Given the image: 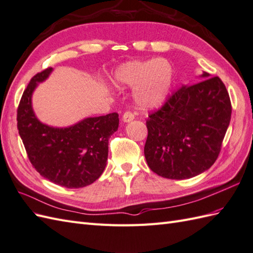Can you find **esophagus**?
<instances>
[{
    "instance_id": "esophagus-1",
    "label": "esophagus",
    "mask_w": 253,
    "mask_h": 253,
    "mask_svg": "<svg viewBox=\"0 0 253 253\" xmlns=\"http://www.w3.org/2000/svg\"><path fill=\"white\" fill-rule=\"evenodd\" d=\"M133 119H134V115L132 112H130V110H127V112H126L122 116V120L125 122H130Z\"/></svg>"
}]
</instances>
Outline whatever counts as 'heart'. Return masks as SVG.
Listing matches in <instances>:
<instances>
[{"label": "heart", "instance_id": "1", "mask_svg": "<svg viewBox=\"0 0 253 253\" xmlns=\"http://www.w3.org/2000/svg\"><path fill=\"white\" fill-rule=\"evenodd\" d=\"M171 76L173 71L169 63L160 59L132 61L121 65L116 73L118 84L138 87L135 98L143 107H155L164 101Z\"/></svg>", "mask_w": 253, "mask_h": 253}]
</instances>
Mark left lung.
<instances>
[{
  "mask_svg": "<svg viewBox=\"0 0 253 253\" xmlns=\"http://www.w3.org/2000/svg\"><path fill=\"white\" fill-rule=\"evenodd\" d=\"M183 85L150 112L144 148L150 169L168 179H187L208 169L218 159L229 127L232 105L218 76Z\"/></svg>",
  "mask_w": 253,
  "mask_h": 253,
  "instance_id": "left-lung-1",
  "label": "left lung"
}]
</instances>
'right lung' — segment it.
I'll use <instances>...</instances> for the list:
<instances>
[{"mask_svg": "<svg viewBox=\"0 0 253 253\" xmlns=\"http://www.w3.org/2000/svg\"><path fill=\"white\" fill-rule=\"evenodd\" d=\"M51 71L47 67L31 78L18 105L17 127L36 171L61 187L83 188L105 169L108 140L118 130L119 116L112 113L87 118L65 128L42 125L33 113L31 96Z\"/></svg>", "mask_w": 253, "mask_h": 253, "instance_id": "right-lung-1", "label": "right lung"}]
</instances>
